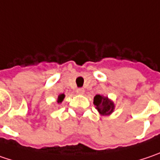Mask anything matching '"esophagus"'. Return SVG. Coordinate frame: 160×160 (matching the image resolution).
Returning a JSON list of instances; mask_svg holds the SVG:
<instances>
[{
    "instance_id": "esophagus-1",
    "label": "esophagus",
    "mask_w": 160,
    "mask_h": 160,
    "mask_svg": "<svg viewBox=\"0 0 160 160\" xmlns=\"http://www.w3.org/2000/svg\"><path fill=\"white\" fill-rule=\"evenodd\" d=\"M77 93L78 94H80V95H83L84 94V92H85V89H83V88H79V89H77Z\"/></svg>"
}]
</instances>
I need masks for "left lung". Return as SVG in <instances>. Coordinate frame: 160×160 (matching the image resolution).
Segmentation results:
<instances>
[{"label": "left lung", "instance_id": "1", "mask_svg": "<svg viewBox=\"0 0 160 160\" xmlns=\"http://www.w3.org/2000/svg\"><path fill=\"white\" fill-rule=\"evenodd\" d=\"M93 104L101 116H109L115 109V104L111 99L99 94L94 97Z\"/></svg>", "mask_w": 160, "mask_h": 160}]
</instances>
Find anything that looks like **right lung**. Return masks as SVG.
Returning <instances> with one entry per match:
<instances>
[{
	"label": "right lung",
	"instance_id": "1",
	"mask_svg": "<svg viewBox=\"0 0 160 160\" xmlns=\"http://www.w3.org/2000/svg\"><path fill=\"white\" fill-rule=\"evenodd\" d=\"M64 98H65V95L64 94H60L58 96V99H57V103H61L63 101Z\"/></svg>",
	"mask_w": 160,
	"mask_h": 160
}]
</instances>
